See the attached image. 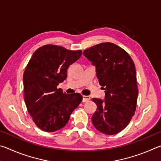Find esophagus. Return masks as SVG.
<instances>
[{"label": "esophagus", "mask_w": 161, "mask_h": 161, "mask_svg": "<svg viewBox=\"0 0 161 161\" xmlns=\"http://www.w3.org/2000/svg\"><path fill=\"white\" fill-rule=\"evenodd\" d=\"M90 100V97L89 96H83L82 97V102H86Z\"/></svg>", "instance_id": "34e87169"}]
</instances>
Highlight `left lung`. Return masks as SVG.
<instances>
[{"label":"left lung","instance_id":"left-lung-1","mask_svg":"<svg viewBox=\"0 0 161 161\" xmlns=\"http://www.w3.org/2000/svg\"><path fill=\"white\" fill-rule=\"evenodd\" d=\"M83 54L96 67L104 99L93 98L97 110L94 126L104 134L114 135L125 128L134 115L138 98L135 64L124 49L111 42L94 45Z\"/></svg>","mask_w":161,"mask_h":161}]
</instances>
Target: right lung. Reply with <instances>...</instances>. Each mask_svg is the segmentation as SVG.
<instances>
[{"label":"right lung","instance_id":"obj_1","mask_svg":"<svg viewBox=\"0 0 161 161\" xmlns=\"http://www.w3.org/2000/svg\"><path fill=\"white\" fill-rule=\"evenodd\" d=\"M81 55L60 46L47 45L32 54L23 75L24 99L38 128L54 132L66 126L72 111L82 101L79 93L67 94L59 85L67 77L69 65Z\"/></svg>","mask_w":161,"mask_h":161}]
</instances>
